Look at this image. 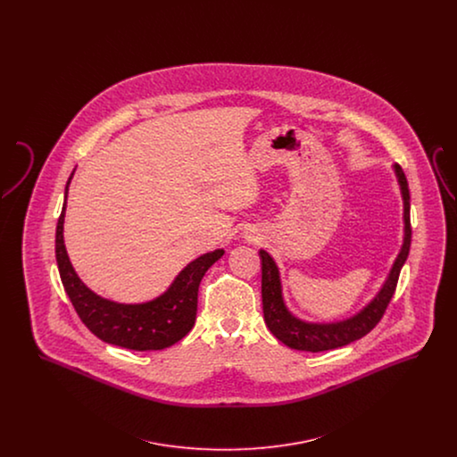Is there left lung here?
<instances>
[{
	"label": "left lung",
	"mask_w": 457,
	"mask_h": 457,
	"mask_svg": "<svg viewBox=\"0 0 457 457\" xmlns=\"http://www.w3.org/2000/svg\"><path fill=\"white\" fill-rule=\"evenodd\" d=\"M394 170H395V176L403 194V202H404V243L392 265L391 274L386 284L382 286V289L378 291V295L354 317L343 322H332V324H308L293 317L284 304L279 269L274 259L265 250H261L263 319L269 330L286 346L298 349V351H312V353L341 348L367 336L384 317L387 304L391 303L394 296L401 269L408 259L410 246H411L408 179L399 164H395Z\"/></svg>",
	"instance_id": "left-lung-1"
}]
</instances>
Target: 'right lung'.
<instances>
[{"label": "right lung", "instance_id": "obj_1", "mask_svg": "<svg viewBox=\"0 0 457 457\" xmlns=\"http://www.w3.org/2000/svg\"><path fill=\"white\" fill-rule=\"evenodd\" d=\"M71 176L66 183L65 204L56 226V262L62 283L77 315L94 336L114 346L135 351H157L173 346L195 324L198 286L209 267L224 255V250H214L190 262L178 274L170 289L153 302L123 304L101 298L80 281L66 255L63 222Z\"/></svg>", "mask_w": 457, "mask_h": 457}]
</instances>
